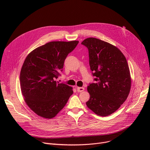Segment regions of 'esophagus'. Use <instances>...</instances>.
I'll list each match as a JSON object with an SVG mask.
<instances>
[{
  "label": "esophagus",
  "instance_id": "34e87169",
  "mask_svg": "<svg viewBox=\"0 0 150 150\" xmlns=\"http://www.w3.org/2000/svg\"><path fill=\"white\" fill-rule=\"evenodd\" d=\"M76 89H77V91L78 92H83V91H84V88H81V87H78L77 88H76Z\"/></svg>",
  "mask_w": 150,
  "mask_h": 150
}]
</instances>
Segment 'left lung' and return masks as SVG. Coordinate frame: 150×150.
I'll return each instance as SVG.
<instances>
[{
  "label": "left lung",
  "instance_id": "8db88e82",
  "mask_svg": "<svg viewBox=\"0 0 150 150\" xmlns=\"http://www.w3.org/2000/svg\"><path fill=\"white\" fill-rule=\"evenodd\" d=\"M88 49L89 65L96 83L88 86L90 98L86 105L100 116H108L127 100L131 79L128 62L115 46L95 38L81 42Z\"/></svg>",
  "mask_w": 150,
  "mask_h": 150
}]
</instances>
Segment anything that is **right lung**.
<instances>
[{"mask_svg":"<svg viewBox=\"0 0 150 150\" xmlns=\"http://www.w3.org/2000/svg\"><path fill=\"white\" fill-rule=\"evenodd\" d=\"M79 42L52 41L31 52L20 74L22 94L28 106L39 116L52 119L72 95V88L59 83L64 61Z\"/></svg>","mask_w":150,"mask_h":150,"instance_id":"1","label":"right lung"}]
</instances>
